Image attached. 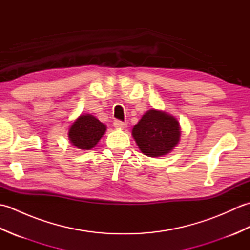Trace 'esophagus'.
I'll list each match as a JSON object with an SVG mask.
<instances>
[{"mask_svg":"<svg viewBox=\"0 0 250 250\" xmlns=\"http://www.w3.org/2000/svg\"><path fill=\"white\" fill-rule=\"evenodd\" d=\"M126 122H125V121H120V120H115L114 121V126L115 128H117V129H125V128H126Z\"/></svg>","mask_w":250,"mask_h":250,"instance_id":"1","label":"esophagus"}]
</instances>
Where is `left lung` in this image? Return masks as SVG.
Segmentation results:
<instances>
[{
  "mask_svg": "<svg viewBox=\"0 0 250 250\" xmlns=\"http://www.w3.org/2000/svg\"><path fill=\"white\" fill-rule=\"evenodd\" d=\"M137 146L148 157H162L176 147L180 139L179 122L166 111L149 109L132 129Z\"/></svg>",
  "mask_w": 250,
  "mask_h": 250,
  "instance_id": "8db88e82",
  "label": "left lung"
}]
</instances>
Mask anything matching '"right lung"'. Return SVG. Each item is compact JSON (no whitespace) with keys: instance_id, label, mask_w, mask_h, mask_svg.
Returning a JSON list of instances; mask_svg holds the SVG:
<instances>
[{"instance_id":"1","label":"right lung","mask_w":250,"mask_h":250,"mask_svg":"<svg viewBox=\"0 0 250 250\" xmlns=\"http://www.w3.org/2000/svg\"><path fill=\"white\" fill-rule=\"evenodd\" d=\"M106 131V125L94 116L81 115L68 130V140L78 149L90 150L98 144Z\"/></svg>"}]
</instances>
